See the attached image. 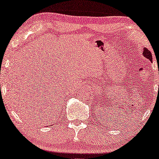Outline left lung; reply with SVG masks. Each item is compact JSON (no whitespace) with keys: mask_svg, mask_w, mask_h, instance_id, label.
Wrapping results in <instances>:
<instances>
[{"mask_svg":"<svg viewBox=\"0 0 159 159\" xmlns=\"http://www.w3.org/2000/svg\"><path fill=\"white\" fill-rule=\"evenodd\" d=\"M143 55L144 57H145L148 59H149L151 61H152V59H153V58H152V54L151 52H150L148 48H144V49H143Z\"/></svg>","mask_w":159,"mask_h":159,"instance_id":"obj_1","label":"left lung"}]
</instances>
